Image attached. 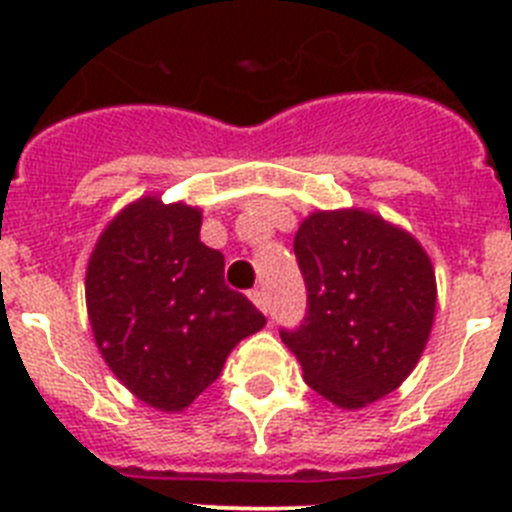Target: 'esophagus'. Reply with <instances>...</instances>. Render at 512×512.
Here are the masks:
<instances>
[{
    "label": "esophagus",
    "instance_id": "esophagus-1",
    "mask_svg": "<svg viewBox=\"0 0 512 512\" xmlns=\"http://www.w3.org/2000/svg\"><path fill=\"white\" fill-rule=\"evenodd\" d=\"M248 297H251V302L259 307V310H264V312L269 310V297H266L264 289H251V295Z\"/></svg>",
    "mask_w": 512,
    "mask_h": 512
}]
</instances>
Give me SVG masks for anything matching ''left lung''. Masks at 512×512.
Masks as SVG:
<instances>
[{
	"mask_svg": "<svg viewBox=\"0 0 512 512\" xmlns=\"http://www.w3.org/2000/svg\"><path fill=\"white\" fill-rule=\"evenodd\" d=\"M307 287L300 328L279 336L312 390L359 410L397 390L436 315V274L408 230L364 210L312 212L295 235Z\"/></svg>",
	"mask_w": 512,
	"mask_h": 512,
	"instance_id": "1",
	"label": "left lung"
}]
</instances>
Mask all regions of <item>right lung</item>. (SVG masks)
<instances>
[{"instance_id":"obj_1","label":"right lung","mask_w":512,"mask_h":512,"mask_svg":"<svg viewBox=\"0 0 512 512\" xmlns=\"http://www.w3.org/2000/svg\"><path fill=\"white\" fill-rule=\"evenodd\" d=\"M202 212L158 197L130 202L99 235L87 310L99 354L140 402L179 413L238 343L266 325L225 284V259L200 241Z\"/></svg>"}]
</instances>
